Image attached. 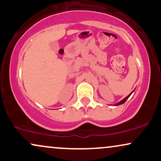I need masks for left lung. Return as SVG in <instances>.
Here are the masks:
<instances>
[{"mask_svg": "<svg viewBox=\"0 0 161 161\" xmlns=\"http://www.w3.org/2000/svg\"><path fill=\"white\" fill-rule=\"evenodd\" d=\"M132 93H131V94H129V95L128 96H127V97H125L124 99H123V100H122V101H119V102H118V103H117V104H115V106H118V105H120V104H123V103H125V101H126V100H127V99H128V98H129V96H130L131 95H132Z\"/></svg>", "mask_w": 161, "mask_h": 161, "instance_id": "obj_1", "label": "left lung"}]
</instances>
